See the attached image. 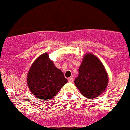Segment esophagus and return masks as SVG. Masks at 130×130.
Instances as JSON below:
<instances>
[{
    "instance_id": "34e87169",
    "label": "esophagus",
    "mask_w": 130,
    "mask_h": 130,
    "mask_svg": "<svg viewBox=\"0 0 130 130\" xmlns=\"http://www.w3.org/2000/svg\"><path fill=\"white\" fill-rule=\"evenodd\" d=\"M73 81H74V79H73L72 77H70L68 79V82H73Z\"/></svg>"
}]
</instances>
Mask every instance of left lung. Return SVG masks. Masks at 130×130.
Segmentation results:
<instances>
[{
    "label": "left lung",
    "mask_w": 130,
    "mask_h": 130,
    "mask_svg": "<svg viewBox=\"0 0 130 130\" xmlns=\"http://www.w3.org/2000/svg\"><path fill=\"white\" fill-rule=\"evenodd\" d=\"M108 83V76L101 60L93 54H85L74 80L82 94L90 99L97 98L105 90Z\"/></svg>",
    "instance_id": "left-lung-1"
}]
</instances>
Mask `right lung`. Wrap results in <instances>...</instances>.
I'll return each mask as SVG.
<instances>
[{
  "label": "right lung",
  "instance_id": "1",
  "mask_svg": "<svg viewBox=\"0 0 130 130\" xmlns=\"http://www.w3.org/2000/svg\"><path fill=\"white\" fill-rule=\"evenodd\" d=\"M67 82L63 73L56 68L47 53L36 59L27 75L29 90L38 99H52Z\"/></svg>",
  "mask_w": 130,
  "mask_h": 130
}]
</instances>
